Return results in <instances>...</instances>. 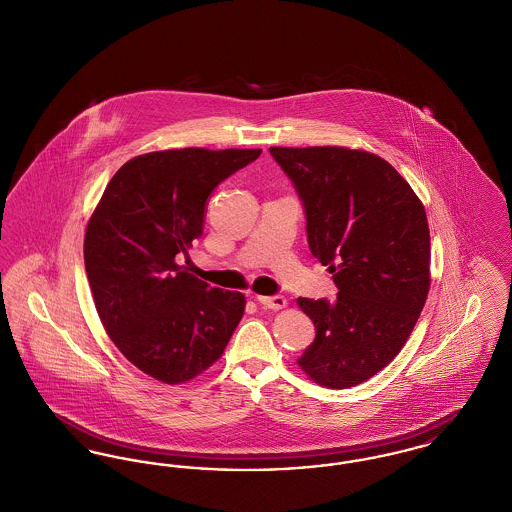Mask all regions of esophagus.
<instances>
[{
  "mask_svg": "<svg viewBox=\"0 0 512 512\" xmlns=\"http://www.w3.org/2000/svg\"><path fill=\"white\" fill-rule=\"evenodd\" d=\"M260 305H264L266 308H272V310H279V308L287 305V299L283 295H273V297H256Z\"/></svg>",
  "mask_w": 512,
  "mask_h": 512,
  "instance_id": "34e87169",
  "label": "esophagus"
}]
</instances>
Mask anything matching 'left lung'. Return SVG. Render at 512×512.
Here are the masks:
<instances>
[{
	"label": "left lung",
	"instance_id": "1",
	"mask_svg": "<svg viewBox=\"0 0 512 512\" xmlns=\"http://www.w3.org/2000/svg\"><path fill=\"white\" fill-rule=\"evenodd\" d=\"M307 217L308 248L338 297H299L316 338L299 367L328 388H349L404 347L429 293L431 242L423 204L390 163L345 147H270Z\"/></svg>",
	"mask_w": 512,
	"mask_h": 512
}]
</instances>
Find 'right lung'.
<instances>
[{
  "label": "right lung",
  "instance_id": "1",
  "mask_svg": "<svg viewBox=\"0 0 512 512\" xmlns=\"http://www.w3.org/2000/svg\"><path fill=\"white\" fill-rule=\"evenodd\" d=\"M262 149L139 155L112 176L85 233V272L104 330L139 371L167 384L204 373L244 314V295L178 266L204 233L207 198Z\"/></svg>",
  "mask_w": 512,
  "mask_h": 512
}]
</instances>
